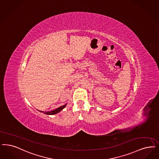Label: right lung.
Listing matches in <instances>:
<instances>
[{
	"label": "right lung",
	"mask_w": 159,
	"mask_h": 159,
	"mask_svg": "<svg viewBox=\"0 0 159 159\" xmlns=\"http://www.w3.org/2000/svg\"><path fill=\"white\" fill-rule=\"evenodd\" d=\"M67 104H65L64 105H63L61 107H60L59 108H57L53 111H48V112H43V111H40L41 112H43L45 114L47 115H54L56 114L57 113H58L59 112H60L61 110H63L64 108L66 107Z\"/></svg>",
	"instance_id": "add662e5"
}]
</instances>
